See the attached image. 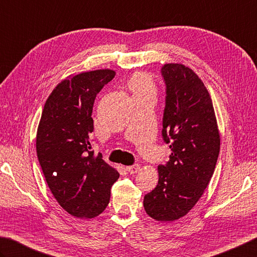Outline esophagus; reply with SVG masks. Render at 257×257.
<instances>
[{"mask_svg":"<svg viewBox=\"0 0 257 257\" xmlns=\"http://www.w3.org/2000/svg\"><path fill=\"white\" fill-rule=\"evenodd\" d=\"M126 170L130 174H135V173H138L140 170H141V167H140L139 164H134V166L127 167Z\"/></svg>","mask_w":257,"mask_h":257,"instance_id":"esophagus-1","label":"esophagus"}]
</instances>
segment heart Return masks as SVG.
Masks as SVG:
<instances>
[{
    "label": "heart",
    "instance_id": "obj_1",
    "mask_svg": "<svg viewBox=\"0 0 257 257\" xmlns=\"http://www.w3.org/2000/svg\"><path fill=\"white\" fill-rule=\"evenodd\" d=\"M128 87L132 90L134 97L145 95L156 96L157 86L151 75L148 72H137L128 80Z\"/></svg>",
    "mask_w": 257,
    "mask_h": 257
}]
</instances>
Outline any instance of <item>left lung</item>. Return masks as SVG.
<instances>
[{"mask_svg":"<svg viewBox=\"0 0 257 257\" xmlns=\"http://www.w3.org/2000/svg\"><path fill=\"white\" fill-rule=\"evenodd\" d=\"M163 141L171 154L158 167L159 181L144 196L147 214L158 221H173L192 209L214 174L220 137L210 95L192 69L166 64Z\"/></svg>","mask_w":257,"mask_h":257,"instance_id":"8db88e82","label":"left lung"}]
</instances>
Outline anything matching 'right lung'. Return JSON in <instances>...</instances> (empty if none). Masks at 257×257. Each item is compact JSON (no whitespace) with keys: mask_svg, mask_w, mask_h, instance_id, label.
<instances>
[{"mask_svg":"<svg viewBox=\"0 0 257 257\" xmlns=\"http://www.w3.org/2000/svg\"><path fill=\"white\" fill-rule=\"evenodd\" d=\"M115 71L98 69L69 76L58 84L43 107L37 132V156L50 191L77 218L105 210L119 173L91 151L94 101Z\"/></svg>","mask_w":257,"mask_h":257,"instance_id":"obj_1","label":"right lung"}]
</instances>
